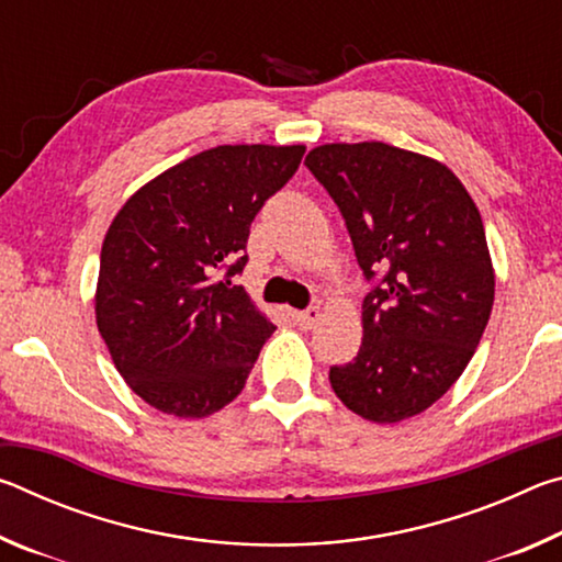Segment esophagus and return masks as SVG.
Returning <instances> with one entry per match:
<instances>
[{
	"label": "esophagus",
	"mask_w": 562,
	"mask_h": 562,
	"mask_svg": "<svg viewBox=\"0 0 562 562\" xmlns=\"http://www.w3.org/2000/svg\"><path fill=\"white\" fill-rule=\"evenodd\" d=\"M319 317H322V312H319V307H307V310H302V312H297V315H294V319H297V325L302 327V329H312L319 322Z\"/></svg>",
	"instance_id": "esophagus-1"
}]
</instances>
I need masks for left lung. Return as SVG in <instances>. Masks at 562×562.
Wrapping results in <instances>:
<instances>
[{
  "instance_id": "1",
  "label": "left lung",
  "mask_w": 562,
  "mask_h": 562,
  "mask_svg": "<svg viewBox=\"0 0 562 562\" xmlns=\"http://www.w3.org/2000/svg\"><path fill=\"white\" fill-rule=\"evenodd\" d=\"M304 166L337 203L369 282L364 339L329 384L369 422L422 414L461 376L491 317L479 207L449 168L379 140L319 146Z\"/></svg>"
}]
</instances>
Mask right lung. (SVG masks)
<instances>
[{
    "label": "right lung",
    "mask_w": 562,
    "mask_h": 562,
    "mask_svg": "<svg viewBox=\"0 0 562 562\" xmlns=\"http://www.w3.org/2000/svg\"><path fill=\"white\" fill-rule=\"evenodd\" d=\"M304 146H217L150 180L101 247L97 325L126 384L158 412L203 418L243 392L274 331L235 284L255 215Z\"/></svg>",
    "instance_id": "right-lung-1"
}]
</instances>
